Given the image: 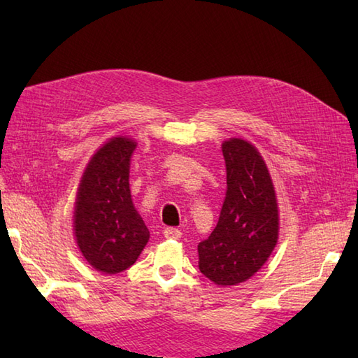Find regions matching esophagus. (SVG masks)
Returning a JSON list of instances; mask_svg holds the SVG:
<instances>
[{"label": "esophagus", "instance_id": "1", "mask_svg": "<svg viewBox=\"0 0 358 358\" xmlns=\"http://www.w3.org/2000/svg\"><path fill=\"white\" fill-rule=\"evenodd\" d=\"M164 237L172 238V240H178L181 237V232L177 229V227H166Z\"/></svg>", "mask_w": 358, "mask_h": 358}]
</instances>
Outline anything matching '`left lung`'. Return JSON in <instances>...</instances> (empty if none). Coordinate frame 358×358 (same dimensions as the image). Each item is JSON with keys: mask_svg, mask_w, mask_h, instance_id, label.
Instances as JSON below:
<instances>
[{"mask_svg": "<svg viewBox=\"0 0 358 358\" xmlns=\"http://www.w3.org/2000/svg\"><path fill=\"white\" fill-rule=\"evenodd\" d=\"M226 196L215 229L199 245V268L217 286H234L268 262L278 240V204L268 167L249 141L222 144Z\"/></svg>", "mask_w": 358, "mask_h": 358, "instance_id": "1", "label": "left lung"}]
</instances>
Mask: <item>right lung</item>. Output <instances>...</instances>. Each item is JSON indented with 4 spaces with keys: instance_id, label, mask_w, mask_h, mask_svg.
<instances>
[{
    "instance_id": "1",
    "label": "right lung",
    "mask_w": 358,
    "mask_h": 358,
    "mask_svg": "<svg viewBox=\"0 0 358 358\" xmlns=\"http://www.w3.org/2000/svg\"><path fill=\"white\" fill-rule=\"evenodd\" d=\"M135 148L127 136H113L103 144L90 158L75 200L77 245L87 263L104 273L131 268L149 241V229L129 189Z\"/></svg>"
}]
</instances>
